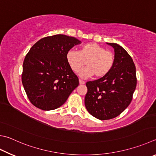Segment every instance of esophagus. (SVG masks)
Here are the masks:
<instances>
[{"label": "esophagus", "mask_w": 156, "mask_h": 156, "mask_svg": "<svg viewBox=\"0 0 156 156\" xmlns=\"http://www.w3.org/2000/svg\"><path fill=\"white\" fill-rule=\"evenodd\" d=\"M79 83H80V84H84V83H85V82L84 81H83V80H79Z\"/></svg>", "instance_id": "esophagus-1"}]
</instances>
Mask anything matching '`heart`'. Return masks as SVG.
I'll return each mask as SVG.
<instances>
[{"label": "heart", "instance_id": "1", "mask_svg": "<svg viewBox=\"0 0 156 156\" xmlns=\"http://www.w3.org/2000/svg\"><path fill=\"white\" fill-rule=\"evenodd\" d=\"M66 60L70 69L78 73L84 64L87 67L81 71L80 76L89 78L95 75L97 78L106 76L114 66V54L106 50L97 43L90 42L80 47L78 51L69 50L66 55Z\"/></svg>", "mask_w": 156, "mask_h": 156}]
</instances>
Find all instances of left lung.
<instances>
[{
  "mask_svg": "<svg viewBox=\"0 0 156 156\" xmlns=\"http://www.w3.org/2000/svg\"><path fill=\"white\" fill-rule=\"evenodd\" d=\"M115 50L112 70L98 80L86 83V108L100 120L111 119L119 115L131 103L136 87V67L131 56L119 45L106 43Z\"/></svg>",
  "mask_w": 156,
  "mask_h": 156,
  "instance_id": "8db88e82",
  "label": "left lung"
}]
</instances>
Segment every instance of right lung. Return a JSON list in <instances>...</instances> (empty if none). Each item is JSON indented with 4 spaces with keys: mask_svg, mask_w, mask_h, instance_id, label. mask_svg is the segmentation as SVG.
<instances>
[{
    "mask_svg": "<svg viewBox=\"0 0 156 156\" xmlns=\"http://www.w3.org/2000/svg\"><path fill=\"white\" fill-rule=\"evenodd\" d=\"M80 43L73 37L55 35L31 47L23 63L22 82L33 105L43 110L58 108L78 86V78L70 69L66 55Z\"/></svg>",
    "mask_w": 156,
    "mask_h": 156,
    "instance_id": "obj_1",
    "label": "right lung"
}]
</instances>
